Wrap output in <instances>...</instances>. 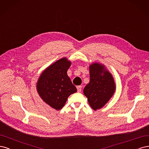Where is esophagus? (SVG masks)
Here are the masks:
<instances>
[{
	"label": "esophagus",
	"instance_id": "obj_1",
	"mask_svg": "<svg viewBox=\"0 0 149 149\" xmlns=\"http://www.w3.org/2000/svg\"><path fill=\"white\" fill-rule=\"evenodd\" d=\"M77 89L78 92H80L81 91V86H77Z\"/></svg>",
	"mask_w": 149,
	"mask_h": 149
}]
</instances>
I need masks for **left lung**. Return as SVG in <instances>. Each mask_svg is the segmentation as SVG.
Segmentation results:
<instances>
[{
  "mask_svg": "<svg viewBox=\"0 0 149 149\" xmlns=\"http://www.w3.org/2000/svg\"><path fill=\"white\" fill-rule=\"evenodd\" d=\"M90 82L84 89L90 107L94 110L102 108L111 98L115 91L111 74L103 65L95 63L90 66ZM103 75H102V74Z\"/></svg>",
  "mask_w": 149,
  "mask_h": 149,
  "instance_id": "8db88e82",
  "label": "left lung"
}]
</instances>
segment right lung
I'll return each instance as SVG.
<instances>
[{
  "label": "right lung",
  "instance_id": "obj_1",
  "mask_svg": "<svg viewBox=\"0 0 149 149\" xmlns=\"http://www.w3.org/2000/svg\"><path fill=\"white\" fill-rule=\"evenodd\" d=\"M70 64L66 58L58 60L43 72L38 81L37 90L41 98L57 110L63 107L69 96L77 92L67 74Z\"/></svg>",
  "mask_w": 149,
  "mask_h": 149
}]
</instances>
